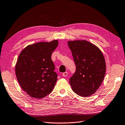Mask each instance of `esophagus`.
<instances>
[{
  "label": "esophagus",
  "mask_w": 125,
  "mask_h": 125,
  "mask_svg": "<svg viewBox=\"0 0 125 125\" xmlns=\"http://www.w3.org/2000/svg\"><path fill=\"white\" fill-rule=\"evenodd\" d=\"M68 74V73L67 72H65L62 73V76L63 77H66Z\"/></svg>",
  "instance_id": "1"
}]
</instances>
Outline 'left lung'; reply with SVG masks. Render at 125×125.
Returning a JSON list of instances; mask_svg holds the SVG:
<instances>
[{"mask_svg":"<svg viewBox=\"0 0 125 125\" xmlns=\"http://www.w3.org/2000/svg\"><path fill=\"white\" fill-rule=\"evenodd\" d=\"M67 44L76 66V71L70 79L72 90L82 97L93 95L102 84L106 71L102 52L86 40L69 41Z\"/></svg>","mask_w":125,"mask_h":125,"instance_id":"obj_1","label":"left lung"}]
</instances>
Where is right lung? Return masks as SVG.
<instances>
[{"label":"right lung","instance_id":"obj_1","mask_svg":"<svg viewBox=\"0 0 125 125\" xmlns=\"http://www.w3.org/2000/svg\"><path fill=\"white\" fill-rule=\"evenodd\" d=\"M58 40L29 44L21 51L15 66L17 79L30 97L42 98L52 91L57 81L51 55Z\"/></svg>","mask_w":125,"mask_h":125}]
</instances>
